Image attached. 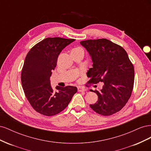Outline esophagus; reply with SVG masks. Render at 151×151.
<instances>
[{"label":"esophagus","mask_w":151,"mask_h":151,"mask_svg":"<svg viewBox=\"0 0 151 151\" xmlns=\"http://www.w3.org/2000/svg\"><path fill=\"white\" fill-rule=\"evenodd\" d=\"M78 91L79 92H85V91H86V89L79 87V88H78Z\"/></svg>","instance_id":"1"}]
</instances>
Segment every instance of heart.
<instances>
[{"instance_id":"obj_1","label":"heart","mask_w":151,"mask_h":151,"mask_svg":"<svg viewBox=\"0 0 151 151\" xmlns=\"http://www.w3.org/2000/svg\"><path fill=\"white\" fill-rule=\"evenodd\" d=\"M74 52L84 53V49L83 48H81V47H76V48H74V49L72 50L71 53H74Z\"/></svg>"}]
</instances>
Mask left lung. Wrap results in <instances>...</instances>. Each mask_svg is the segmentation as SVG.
Masks as SVG:
<instances>
[{"instance_id": "8db88e82", "label": "left lung", "mask_w": 151, "mask_h": 151, "mask_svg": "<svg viewBox=\"0 0 151 151\" xmlns=\"http://www.w3.org/2000/svg\"><path fill=\"white\" fill-rule=\"evenodd\" d=\"M80 43L92 60L93 67L87 72L89 83H103L101 89H91L97 94L98 99L90 107L103 116L119 111L129 101L134 83V68L127 53L119 45L104 38Z\"/></svg>"}]
</instances>
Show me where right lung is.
<instances>
[{
    "label": "right lung",
    "instance_id": "add662e5",
    "mask_svg": "<svg viewBox=\"0 0 151 151\" xmlns=\"http://www.w3.org/2000/svg\"><path fill=\"white\" fill-rule=\"evenodd\" d=\"M74 39L47 38L32 48L25 58L21 83L26 96L35 110L46 116L63 111L77 91L75 86H57L54 91L50 77L56 67L58 55Z\"/></svg>",
    "mask_w": 151,
    "mask_h": 151
}]
</instances>
